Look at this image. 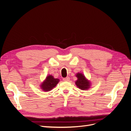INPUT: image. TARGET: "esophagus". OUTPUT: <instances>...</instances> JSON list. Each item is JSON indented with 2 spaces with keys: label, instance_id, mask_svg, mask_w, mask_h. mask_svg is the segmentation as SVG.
<instances>
[{
  "label": "esophagus",
  "instance_id": "1",
  "mask_svg": "<svg viewBox=\"0 0 131 131\" xmlns=\"http://www.w3.org/2000/svg\"><path fill=\"white\" fill-rule=\"evenodd\" d=\"M63 81H64V82H68V81H69L70 80V78L69 77H67V78H64L63 79Z\"/></svg>",
  "mask_w": 131,
  "mask_h": 131
}]
</instances>
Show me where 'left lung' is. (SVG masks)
<instances>
[{"instance_id": "obj_1", "label": "left lung", "mask_w": 131, "mask_h": 131, "mask_svg": "<svg viewBox=\"0 0 131 131\" xmlns=\"http://www.w3.org/2000/svg\"><path fill=\"white\" fill-rule=\"evenodd\" d=\"M76 77L77 80L75 82V84L77 88L81 90H88L91 86L90 80H88L82 73L78 72L76 73Z\"/></svg>"}]
</instances>
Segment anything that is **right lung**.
Returning <instances> with one entry per match:
<instances>
[{"label": "right lung", "instance_id": "1", "mask_svg": "<svg viewBox=\"0 0 131 131\" xmlns=\"http://www.w3.org/2000/svg\"><path fill=\"white\" fill-rule=\"evenodd\" d=\"M59 82V79L55 78L53 76L49 74L46 77V79L40 85V88L42 91L45 92L50 91L57 86Z\"/></svg>", "mask_w": 131, "mask_h": 131}]
</instances>
